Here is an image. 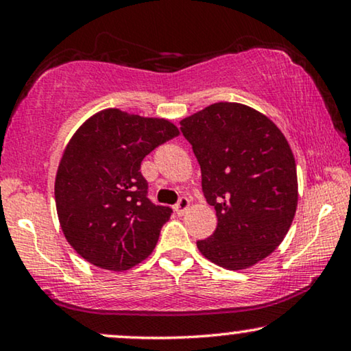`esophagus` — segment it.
<instances>
[{
    "mask_svg": "<svg viewBox=\"0 0 351 351\" xmlns=\"http://www.w3.org/2000/svg\"><path fill=\"white\" fill-rule=\"evenodd\" d=\"M190 208V199L189 198H180L179 203L174 206V210L177 215H184Z\"/></svg>",
    "mask_w": 351,
    "mask_h": 351,
    "instance_id": "obj_1",
    "label": "esophagus"
}]
</instances>
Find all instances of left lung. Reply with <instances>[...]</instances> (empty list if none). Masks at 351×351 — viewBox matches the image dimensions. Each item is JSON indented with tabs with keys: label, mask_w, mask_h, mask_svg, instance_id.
Wrapping results in <instances>:
<instances>
[{
	"label": "left lung",
	"mask_w": 351,
	"mask_h": 351,
	"mask_svg": "<svg viewBox=\"0 0 351 351\" xmlns=\"http://www.w3.org/2000/svg\"><path fill=\"white\" fill-rule=\"evenodd\" d=\"M201 166L206 201L217 228L196 243L227 270H244L280 246L294 220L299 190L289 142L265 114L217 102L180 121Z\"/></svg>",
	"instance_id": "left-lung-1"
}]
</instances>
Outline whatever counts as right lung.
Returning a JSON list of instances; mask_svg holds the SVG:
<instances>
[{
	"label": "right lung",
	"instance_id": "obj_1",
	"mask_svg": "<svg viewBox=\"0 0 351 351\" xmlns=\"http://www.w3.org/2000/svg\"><path fill=\"white\" fill-rule=\"evenodd\" d=\"M179 136L174 123L119 108L100 110L66 143L56 174V208L70 246L84 261L124 271L150 256L171 208L147 198L141 162Z\"/></svg>",
	"mask_w": 351,
	"mask_h": 351
}]
</instances>
